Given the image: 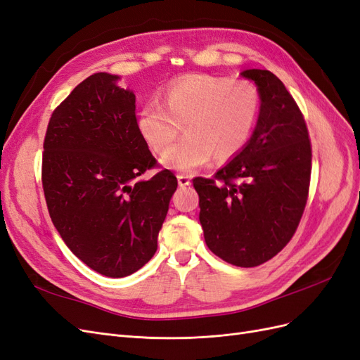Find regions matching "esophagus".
I'll list each match as a JSON object with an SVG mask.
<instances>
[{"label": "esophagus", "mask_w": 360, "mask_h": 360, "mask_svg": "<svg viewBox=\"0 0 360 360\" xmlns=\"http://www.w3.org/2000/svg\"><path fill=\"white\" fill-rule=\"evenodd\" d=\"M177 180H179V186H181V188L189 186V184H191V177L186 176V174H179Z\"/></svg>", "instance_id": "obj_1"}]
</instances>
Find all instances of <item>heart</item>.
Returning <instances> with one entry per match:
<instances>
[{
    "label": "heart",
    "instance_id": "b5f03b06",
    "mask_svg": "<svg viewBox=\"0 0 360 360\" xmlns=\"http://www.w3.org/2000/svg\"><path fill=\"white\" fill-rule=\"evenodd\" d=\"M162 101L150 99L139 108L141 136L156 153H163L184 126L187 134L170 149L163 165L192 172L214 158L226 162L249 143L259 112V91L246 79L212 75H186L172 79Z\"/></svg>",
    "mask_w": 360,
    "mask_h": 360
}]
</instances>
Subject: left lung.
<instances>
[{
    "label": "left lung",
    "instance_id": "8db88e82",
    "mask_svg": "<svg viewBox=\"0 0 360 360\" xmlns=\"http://www.w3.org/2000/svg\"><path fill=\"white\" fill-rule=\"evenodd\" d=\"M242 76L259 91L257 127L248 146L213 179H193L200 222L214 255L237 267L274 258L296 233L311 183L307 123L285 85L269 70Z\"/></svg>",
    "mask_w": 360,
    "mask_h": 360
}]
</instances>
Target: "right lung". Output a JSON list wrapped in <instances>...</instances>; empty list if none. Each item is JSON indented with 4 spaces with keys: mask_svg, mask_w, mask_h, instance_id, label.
<instances>
[{
    "mask_svg": "<svg viewBox=\"0 0 360 360\" xmlns=\"http://www.w3.org/2000/svg\"><path fill=\"white\" fill-rule=\"evenodd\" d=\"M94 73L53 110L41 156L48 212L82 263L110 278L151 259L177 177L159 163L136 124L135 94Z\"/></svg>",
    "mask_w": 360,
    "mask_h": 360,
    "instance_id": "right-lung-1",
    "label": "right lung"
}]
</instances>
